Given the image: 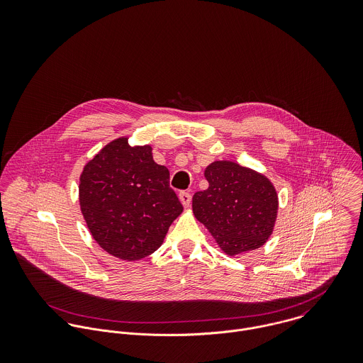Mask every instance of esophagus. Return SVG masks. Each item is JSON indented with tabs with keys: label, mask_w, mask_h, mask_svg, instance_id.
Returning a JSON list of instances; mask_svg holds the SVG:
<instances>
[{
	"label": "esophagus",
	"mask_w": 363,
	"mask_h": 363,
	"mask_svg": "<svg viewBox=\"0 0 363 363\" xmlns=\"http://www.w3.org/2000/svg\"><path fill=\"white\" fill-rule=\"evenodd\" d=\"M179 199H180L182 204H183V207H190V204H191V194H190V193L182 191V193L179 194Z\"/></svg>",
	"instance_id": "esophagus-1"
}]
</instances>
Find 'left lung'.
I'll return each mask as SVG.
<instances>
[{"instance_id": "8db88e82", "label": "left lung", "mask_w": 363, "mask_h": 363, "mask_svg": "<svg viewBox=\"0 0 363 363\" xmlns=\"http://www.w3.org/2000/svg\"><path fill=\"white\" fill-rule=\"evenodd\" d=\"M207 190L193 197L194 216L204 223L228 256L261 247L274 230L278 196L259 172L229 160H216L204 172Z\"/></svg>"}]
</instances>
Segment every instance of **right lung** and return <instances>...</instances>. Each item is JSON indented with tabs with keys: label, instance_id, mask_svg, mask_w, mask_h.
Wrapping results in <instances>:
<instances>
[{
	"label": "right lung",
	"instance_id": "1",
	"mask_svg": "<svg viewBox=\"0 0 363 363\" xmlns=\"http://www.w3.org/2000/svg\"><path fill=\"white\" fill-rule=\"evenodd\" d=\"M167 167L152 148L117 138L89 160L79 177V204L89 232L108 255L144 259L160 247L183 206L169 186Z\"/></svg>",
	"mask_w": 363,
	"mask_h": 363
}]
</instances>
